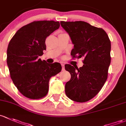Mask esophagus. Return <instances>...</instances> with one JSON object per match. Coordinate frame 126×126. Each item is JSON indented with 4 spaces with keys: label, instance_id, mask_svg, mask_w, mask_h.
<instances>
[{
    "label": "esophagus",
    "instance_id": "esophagus-1",
    "mask_svg": "<svg viewBox=\"0 0 126 126\" xmlns=\"http://www.w3.org/2000/svg\"><path fill=\"white\" fill-rule=\"evenodd\" d=\"M62 71H64V64H62Z\"/></svg>",
    "mask_w": 126,
    "mask_h": 126
}]
</instances>
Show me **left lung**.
<instances>
[{
	"mask_svg": "<svg viewBox=\"0 0 126 126\" xmlns=\"http://www.w3.org/2000/svg\"><path fill=\"white\" fill-rule=\"evenodd\" d=\"M74 45L72 58L83 57V66L65 64L71 80L65 84V93L74 101L84 103L98 93L108 79L110 64V41L103 29L83 21L60 22Z\"/></svg>",
	"mask_w": 126,
	"mask_h": 126,
	"instance_id": "left-lung-1",
	"label": "left lung"
}]
</instances>
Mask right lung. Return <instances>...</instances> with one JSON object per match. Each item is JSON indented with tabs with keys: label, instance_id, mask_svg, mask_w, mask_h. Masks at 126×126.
Wrapping results in <instances>:
<instances>
[{
	"label": "right lung",
	"instance_id": "right-lung-1",
	"mask_svg": "<svg viewBox=\"0 0 126 126\" xmlns=\"http://www.w3.org/2000/svg\"><path fill=\"white\" fill-rule=\"evenodd\" d=\"M59 27V22L34 21L20 28L9 43L6 62L10 77L18 91L28 98L45 96L50 78L62 71L59 63L38 59L46 50V37Z\"/></svg>",
	"mask_w": 126,
	"mask_h": 126
}]
</instances>
